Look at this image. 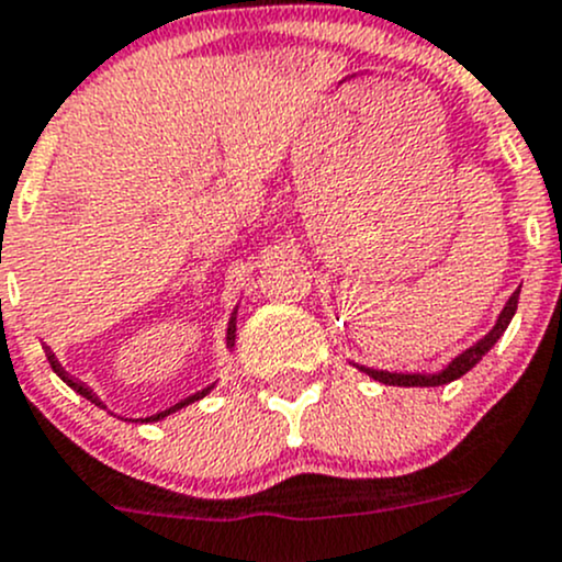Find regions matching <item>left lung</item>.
I'll use <instances>...</instances> for the list:
<instances>
[{"instance_id":"left-lung-1","label":"left lung","mask_w":562,"mask_h":562,"mask_svg":"<svg viewBox=\"0 0 562 562\" xmlns=\"http://www.w3.org/2000/svg\"><path fill=\"white\" fill-rule=\"evenodd\" d=\"M517 303H519V289L512 294V297H508L506 308H503L501 316H497L495 327L490 329V333L484 335L479 344H473L471 349H465L460 357H454V360L449 362V368H443L441 373L425 375V373H386V370H373V368H360V370H366L370 379L381 381V384H395V386H441V384H449V381L465 375L468 370L476 366V362L482 360V357L487 355L490 349H493V346L497 344V338L506 333L508 322H512L514 311H517Z\"/></svg>"}]
</instances>
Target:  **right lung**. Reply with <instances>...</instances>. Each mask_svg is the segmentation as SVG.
<instances>
[{
	"instance_id": "obj_1",
	"label": "right lung",
	"mask_w": 562,
	"mask_h": 562,
	"mask_svg": "<svg viewBox=\"0 0 562 562\" xmlns=\"http://www.w3.org/2000/svg\"><path fill=\"white\" fill-rule=\"evenodd\" d=\"M233 340H235V316H233V319H229V329H227V344H229V346H233ZM45 355H48V362H50V368H54V373H56V375H59V379H61V381H65V384H69V386H72V390H75V392H78V395H83V397H86V401H91V403H94V406H100V408H102L100 397H97V395H94V392H91V390H89V386H83V384H80V381H78V379H72V375H69V373H65V368H61V366H59V362H56V357H54V355H50V349H45ZM207 392H211V386H207V390H202V392H196V395H192V397H187V401L176 403V406H170V408H167V411H159V414H154V416H146V419H140V422H156V419H165V416H167V414H172V411H178V408L189 406V403L200 401V397H205V395H207Z\"/></svg>"
}]
</instances>
